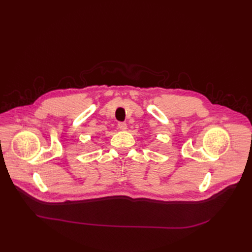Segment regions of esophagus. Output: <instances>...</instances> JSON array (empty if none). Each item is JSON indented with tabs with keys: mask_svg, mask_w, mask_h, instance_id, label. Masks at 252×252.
<instances>
[{
	"mask_svg": "<svg viewBox=\"0 0 252 252\" xmlns=\"http://www.w3.org/2000/svg\"><path fill=\"white\" fill-rule=\"evenodd\" d=\"M118 127H119V129H122V130H126L127 125L126 123H119Z\"/></svg>",
	"mask_w": 252,
	"mask_h": 252,
	"instance_id": "34e87169",
	"label": "esophagus"
}]
</instances>
